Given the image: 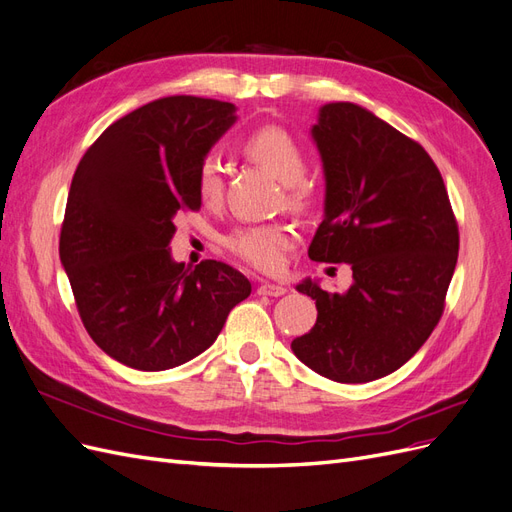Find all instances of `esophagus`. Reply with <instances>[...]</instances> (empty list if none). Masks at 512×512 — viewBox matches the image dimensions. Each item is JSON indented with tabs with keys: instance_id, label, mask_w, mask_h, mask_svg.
<instances>
[{
	"instance_id": "obj_1",
	"label": "esophagus",
	"mask_w": 512,
	"mask_h": 512,
	"mask_svg": "<svg viewBox=\"0 0 512 512\" xmlns=\"http://www.w3.org/2000/svg\"><path fill=\"white\" fill-rule=\"evenodd\" d=\"M258 294H265V297H282L286 294V286L282 284H271V282H262L258 286Z\"/></svg>"
}]
</instances>
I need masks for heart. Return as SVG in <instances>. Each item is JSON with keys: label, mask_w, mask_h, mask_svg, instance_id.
<instances>
[{"label": "heart", "mask_w": 512, "mask_h": 512, "mask_svg": "<svg viewBox=\"0 0 512 512\" xmlns=\"http://www.w3.org/2000/svg\"><path fill=\"white\" fill-rule=\"evenodd\" d=\"M245 153L262 168L280 181L286 188V203L292 209H305L312 203L314 188L303 179L307 170V160L301 145L294 138L275 126L260 128L250 134L245 145ZM196 192L200 203L213 207L218 205L224 194L222 164L215 156H207L198 168ZM228 250L241 260L250 262L256 269L275 271L282 267L284 252L294 243V230L286 224H254L232 230L226 237Z\"/></svg>", "instance_id": "1"}]
</instances>
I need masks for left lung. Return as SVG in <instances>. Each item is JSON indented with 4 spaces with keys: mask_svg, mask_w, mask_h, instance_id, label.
<instances>
[{
    "mask_svg": "<svg viewBox=\"0 0 512 512\" xmlns=\"http://www.w3.org/2000/svg\"><path fill=\"white\" fill-rule=\"evenodd\" d=\"M312 138L327 192L307 254L348 262L354 282L346 292L297 284L318 318L290 348L324 378L371 382L408 363L440 322L459 254L457 220L429 153L367 108L324 104Z\"/></svg>",
    "mask_w": 512,
    "mask_h": 512,
    "instance_id": "obj_1",
    "label": "left lung"
}]
</instances>
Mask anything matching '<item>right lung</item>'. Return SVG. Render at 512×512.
I'll use <instances>...</instances> for the list:
<instances>
[{"label":"right lung","mask_w":512,"mask_h":512,"mask_svg":"<svg viewBox=\"0 0 512 512\" xmlns=\"http://www.w3.org/2000/svg\"><path fill=\"white\" fill-rule=\"evenodd\" d=\"M235 104L170 96L108 126L72 177L59 258L89 337L141 371L192 361L252 284L226 262L170 256L175 215L198 211V168L237 121Z\"/></svg>","instance_id":"add662e5"}]
</instances>
